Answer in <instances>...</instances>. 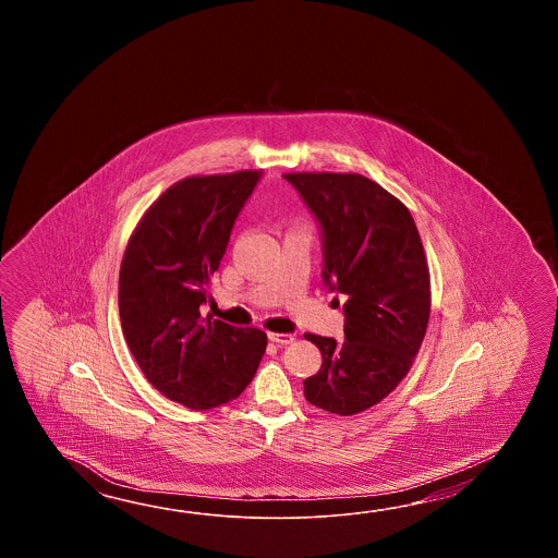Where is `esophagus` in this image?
Wrapping results in <instances>:
<instances>
[{"instance_id": "34e87169", "label": "esophagus", "mask_w": 558, "mask_h": 558, "mask_svg": "<svg viewBox=\"0 0 558 558\" xmlns=\"http://www.w3.org/2000/svg\"><path fill=\"white\" fill-rule=\"evenodd\" d=\"M269 341L277 344H289L295 341V337L291 332H269Z\"/></svg>"}]
</instances>
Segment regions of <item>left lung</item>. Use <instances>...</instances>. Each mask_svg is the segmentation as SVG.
Returning a JSON list of instances; mask_svg holds the SVG:
<instances>
[{
	"label": "left lung",
	"mask_w": 558,
	"mask_h": 558,
	"mask_svg": "<svg viewBox=\"0 0 558 558\" xmlns=\"http://www.w3.org/2000/svg\"><path fill=\"white\" fill-rule=\"evenodd\" d=\"M323 229L325 283L343 293L344 341L305 332L319 347V373L305 399L351 416L380 403L413 367L430 315V274L413 215L359 173L283 175Z\"/></svg>",
	"instance_id": "8db88e82"
}]
</instances>
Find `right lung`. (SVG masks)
I'll use <instances>...</instances> for the list:
<instances>
[{"label":"right lung","mask_w":558,"mask_h":558,"mask_svg":"<svg viewBox=\"0 0 558 558\" xmlns=\"http://www.w3.org/2000/svg\"><path fill=\"white\" fill-rule=\"evenodd\" d=\"M259 178L245 169L181 179L143 214L123 253L119 319L131 355L157 391L193 411L238 399L267 347L262 329L199 311Z\"/></svg>","instance_id":"obj_1"}]
</instances>
